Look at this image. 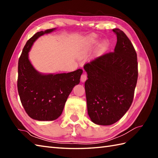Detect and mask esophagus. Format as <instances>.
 I'll return each instance as SVG.
<instances>
[{
    "mask_svg": "<svg viewBox=\"0 0 158 158\" xmlns=\"http://www.w3.org/2000/svg\"><path fill=\"white\" fill-rule=\"evenodd\" d=\"M87 79H88V77H87V74L85 73H83L81 76V81L85 82L87 80Z\"/></svg>",
    "mask_w": 158,
    "mask_h": 158,
    "instance_id": "1",
    "label": "esophagus"
}]
</instances>
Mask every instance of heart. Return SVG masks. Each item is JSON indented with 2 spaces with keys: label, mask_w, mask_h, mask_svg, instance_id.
<instances>
[{
  "label": "heart",
  "mask_w": 158,
  "mask_h": 158,
  "mask_svg": "<svg viewBox=\"0 0 158 158\" xmlns=\"http://www.w3.org/2000/svg\"><path fill=\"white\" fill-rule=\"evenodd\" d=\"M96 42V38H95V36H92L91 37H89L88 40V44L89 45H92V44H94V43H95ZM105 49H106V44H105V43H103V44L101 45V46H100L99 52L102 53L103 51H105Z\"/></svg>",
  "instance_id": "heart-1"
}]
</instances>
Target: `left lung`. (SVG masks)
<instances>
[{
	"instance_id": "obj_1",
	"label": "left lung",
	"mask_w": 158,
	"mask_h": 158,
	"mask_svg": "<svg viewBox=\"0 0 158 158\" xmlns=\"http://www.w3.org/2000/svg\"><path fill=\"white\" fill-rule=\"evenodd\" d=\"M114 52L105 53L83 66L88 74L85 90L88 115L102 126L115 123L132 105L138 79L137 55L122 31L115 28Z\"/></svg>"
}]
</instances>
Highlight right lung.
<instances>
[{
	"mask_svg": "<svg viewBox=\"0 0 158 158\" xmlns=\"http://www.w3.org/2000/svg\"><path fill=\"white\" fill-rule=\"evenodd\" d=\"M56 28L36 32L26 43L18 62V90L26 113L33 119L53 121L61 115L67 98L79 84L82 69L60 74L40 73L28 59V52L39 36Z\"/></svg>",
	"mask_w": 158,
	"mask_h": 158,
	"instance_id": "1",
	"label": "right lung"
}]
</instances>
